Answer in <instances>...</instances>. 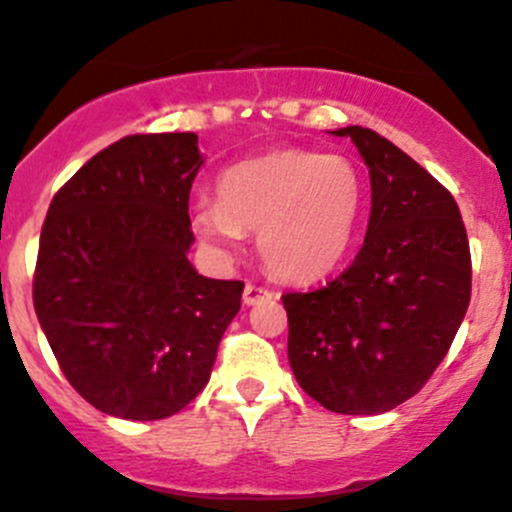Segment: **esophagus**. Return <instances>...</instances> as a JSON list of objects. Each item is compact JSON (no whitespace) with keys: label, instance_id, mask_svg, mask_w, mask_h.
Masks as SVG:
<instances>
[{"label":"esophagus","instance_id":"obj_1","mask_svg":"<svg viewBox=\"0 0 512 512\" xmlns=\"http://www.w3.org/2000/svg\"><path fill=\"white\" fill-rule=\"evenodd\" d=\"M272 297H274V294L270 292V289L257 287V284H247L245 292H242V301H245L247 306L257 304V301H262V299H272Z\"/></svg>","mask_w":512,"mask_h":512}]
</instances>
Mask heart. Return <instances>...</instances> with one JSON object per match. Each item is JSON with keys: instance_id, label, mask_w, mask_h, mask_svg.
Segmentation results:
<instances>
[{"instance_id": "b5f03b06", "label": "heart", "mask_w": 512, "mask_h": 512, "mask_svg": "<svg viewBox=\"0 0 512 512\" xmlns=\"http://www.w3.org/2000/svg\"><path fill=\"white\" fill-rule=\"evenodd\" d=\"M218 203H201L193 230L235 250L242 233L274 277L309 284L341 265L355 238L365 184L353 161L311 149H272L220 174Z\"/></svg>"}]
</instances>
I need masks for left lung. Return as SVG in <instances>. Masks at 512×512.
<instances>
[{"label":"left lung","instance_id":"left-lung-1","mask_svg":"<svg viewBox=\"0 0 512 512\" xmlns=\"http://www.w3.org/2000/svg\"><path fill=\"white\" fill-rule=\"evenodd\" d=\"M351 137L370 174L368 233L346 272L284 294L289 365L338 414H383L422 390L471 299V252L454 196L378 132Z\"/></svg>","mask_w":512,"mask_h":512}]
</instances>
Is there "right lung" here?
Masks as SVG:
<instances>
[{
    "instance_id": "add662e5",
    "label": "right lung",
    "mask_w": 512,
    "mask_h": 512,
    "mask_svg": "<svg viewBox=\"0 0 512 512\" xmlns=\"http://www.w3.org/2000/svg\"><path fill=\"white\" fill-rule=\"evenodd\" d=\"M193 132L132 134L85 161L43 220L34 309L53 355L100 412L152 422L211 378L245 284L193 270Z\"/></svg>"
}]
</instances>
